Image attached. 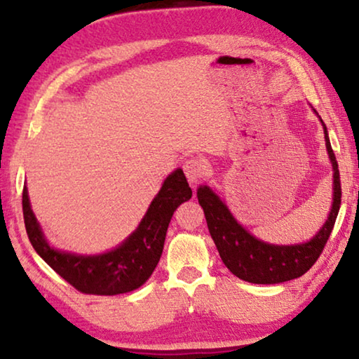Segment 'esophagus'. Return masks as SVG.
<instances>
[{
  "mask_svg": "<svg viewBox=\"0 0 359 359\" xmlns=\"http://www.w3.org/2000/svg\"><path fill=\"white\" fill-rule=\"evenodd\" d=\"M183 170H184V175H186V178H188L189 183H196V181L204 178L208 166H205V161L203 158L193 156V158L184 161Z\"/></svg>",
  "mask_w": 359,
  "mask_h": 359,
  "instance_id": "1",
  "label": "esophagus"
}]
</instances>
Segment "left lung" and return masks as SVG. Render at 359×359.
Listing matches in <instances>:
<instances>
[{"mask_svg": "<svg viewBox=\"0 0 359 359\" xmlns=\"http://www.w3.org/2000/svg\"><path fill=\"white\" fill-rule=\"evenodd\" d=\"M313 112L317 114L316 109ZM320 122L323 134H325L327 154L333 168V203L325 224L306 243L273 245L263 242L237 222L224 201L219 198L217 193H214V189H210L209 186L198 188V201L204 210L209 233L219 250L220 258L230 269V273L243 281L253 284L291 281L307 273L323 252V247L335 225L338 210H340L341 184L340 171H338L335 154L328 139L327 127L322 119Z\"/></svg>", "mask_w": 359, "mask_h": 359, "instance_id": "1", "label": "left lung"}]
</instances>
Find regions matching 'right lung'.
<instances>
[{
  "instance_id": "add662e5",
  "label": "right lung",
  "mask_w": 359,
  "mask_h": 359,
  "mask_svg": "<svg viewBox=\"0 0 359 359\" xmlns=\"http://www.w3.org/2000/svg\"><path fill=\"white\" fill-rule=\"evenodd\" d=\"M191 196L193 191L183 170H175L166 176L139 227L119 247L100 255H76L50 247L32 212L26 186L22 189V214L34 250L53 271L80 292L116 296L134 291L151 276L163 252L173 212Z\"/></svg>"
}]
</instances>
